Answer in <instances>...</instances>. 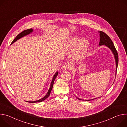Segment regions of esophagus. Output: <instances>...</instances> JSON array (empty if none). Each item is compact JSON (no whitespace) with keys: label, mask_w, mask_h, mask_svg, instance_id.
Segmentation results:
<instances>
[{"label":"esophagus","mask_w":127,"mask_h":127,"mask_svg":"<svg viewBox=\"0 0 127 127\" xmlns=\"http://www.w3.org/2000/svg\"><path fill=\"white\" fill-rule=\"evenodd\" d=\"M62 68L63 70H66L67 69H69L70 68V66L66 64H64V65H63V66H62Z\"/></svg>","instance_id":"esophagus-1"}]
</instances>
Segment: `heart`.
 Listing matches in <instances>:
<instances>
[{
	"mask_svg": "<svg viewBox=\"0 0 127 127\" xmlns=\"http://www.w3.org/2000/svg\"><path fill=\"white\" fill-rule=\"evenodd\" d=\"M89 47V42L85 39L78 40V38L74 37L70 40L67 45V47L73 49L72 57L74 60H80L85 55Z\"/></svg>",
	"mask_w": 127,
	"mask_h": 127,
	"instance_id": "b5f03b06",
	"label": "heart"
}]
</instances>
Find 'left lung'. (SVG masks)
Returning <instances> with one entry per match:
<instances>
[{"label": "left lung", "mask_w": 127, "mask_h": 127, "mask_svg": "<svg viewBox=\"0 0 127 127\" xmlns=\"http://www.w3.org/2000/svg\"><path fill=\"white\" fill-rule=\"evenodd\" d=\"M99 33H100L99 45H105V46H107L108 48H109L111 50V51H112V52H113L115 56V58L116 60V68L117 69L118 63H119V56H118V52L116 49V47L113 43V42H112L111 39L106 33H105L102 31H99ZM116 73H117V70H116ZM78 99L83 100L82 99H79V98H78ZM87 100L89 101L90 100Z\"/></svg>", "instance_id": "8db88e82"}]
</instances>
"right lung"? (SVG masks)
<instances>
[{
	"instance_id": "right-lung-1",
	"label": "right lung",
	"mask_w": 127,
	"mask_h": 127,
	"mask_svg": "<svg viewBox=\"0 0 127 127\" xmlns=\"http://www.w3.org/2000/svg\"><path fill=\"white\" fill-rule=\"evenodd\" d=\"M32 32H33V29H27V30H26L23 31V32H21L20 34H19L16 36V37L15 38V39H14V40L12 41V42H11V44L13 43H14V42H15V41H16L17 40L19 39L20 38L23 37L24 36H26V35H28V34H30V33ZM58 75V72H56V73L55 74V75H54V76H53V79H52V82H51V85H50V88H49V90H48V91L47 94H46L43 98H41V99H39V100H37V101H27V102H31V103H35V102H41V101H44V100H45V99H46V98H48V97H49V96L50 95V92H51V90H52V87H53L54 81V80H55L56 77H57Z\"/></svg>"
}]
</instances>
